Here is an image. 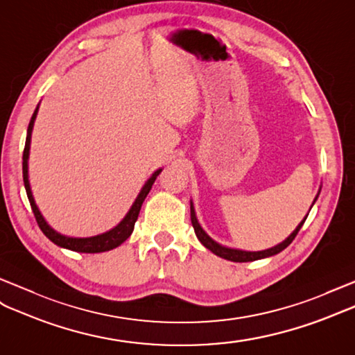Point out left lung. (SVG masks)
<instances>
[{"mask_svg": "<svg viewBox=\"0 0 355 355\" xmlns=\"http://www.w3.org/2000/svg\"><path fill=\"white\" fill-rule=\"evenodd\" d=\"M319 193H321V189H319V191H318V194H316V197H315V200H313L312 206H313L315 202L318 200ZM312 206H310V209H312ZM189 207H191V223H193V227H194L196 236L198 238V241H200V243H202L207 250H211V252H212L214 254H217V256H220V257H223V259H227V261H230V262H253V261H257V259H265V257H270V256H274V254H279L280 252H283V250L286 248V247L292 243L293 239H295L297 233H298L300 229L302 227V224H304V221H306V218H307V215H309V214L306 215L304 220H302V221L298 224L297 229L293 230V232L291 233V235L283 241V243H280V244H277V245H274V247H271V248H268V250H262V252H245V250H238V248L224 247V245L218 244L217 241H214V239L203 230V227L200 226V223H198V220H197V217H196V211H194L193 200L189 202Z\"/></svg>", "mask_w": 355, "mask_h": 355, "instance_id": "left-lung-1", "label": "left lung"}]
</instances>
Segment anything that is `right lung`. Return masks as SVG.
Returning <instances> with one entry per match:
<instances>
[{
	"instance_id": "1",
	"label": "right lung",
	"mask_w": 355,
	"mask_h": 355,
	"mask_svg": "<svg viewBox=\"0 0 355 355\" xmlns=\"http://www.w3.org/2000/svg\"><path fill=\"white\" fill-rule=\"evenodd\" d=\"M39 105L37 103L36 110H34L30 125L27 129V140H25V149H24V155H22V175H24V185H25V191H27L28 200L31 205V209L34 212V217H36V221L39 224L40 230L43 232L49 241L62 248H67L72 250V252H78V253H102V252H110V250L119 247L120 244H123L125 241L131 236V233L134 230V224L138 218V214H140L141 205L144 202V198L148 197L150 188L155 182V179L158 178L159 173L162 171V168H158L157 171L152 173V176L146 180V184L143 185L141 191L138 193L135 202L132 203V206L129 207L128 214L123 217V220L120 221L116 227H112L111 230L101 233V235L96 236H90V238H73V236H66L58 233L57 230H54L53 227L49 226L48 221L43 218L42 212L39 211V207L36 205V200H34L33 193H31V187H30V180H28V158H30V144H31V134H33V128H34V120L37 117V111H39Z\"/></svg>"
}]
</instances>
